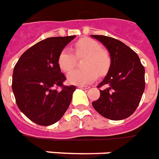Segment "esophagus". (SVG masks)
Here are the masks:
<instances>
[{
	"mask_svg": "<svg viewBox=\"0 0 159 159\" xmlns=\"http://www.w3.org/2000/svg\"><path fill=\"white\" fill-rule=\"evenodd\" d=\"M78 88H82L83 90H88L90 88V87L89 86H78Z\"/></svg>",
	"mask_w": 159,
	"mask_h": 159,
	"instance_id": "1",
	"label": "esophagus"
}]
</instances>
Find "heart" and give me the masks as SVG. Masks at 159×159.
Instances as JSON below:
<instances>
[{"label":"heart","mask_w":159,"mask_h":159,"mask_svg":"<svg viewBox=\"0 0 159 159\" xmlns=\"http://www.w3.org/2000/svg\"><path fill=\"white\" fill-rule=\"evenodd\" d=\"M75 55L68 49H64L57 58L58 66L65 72H70L77 64V58H84L83 70H75L68 75L67 79L71 84L84 85L94 82L98 73L107 74L111 66V57L102 45L95 40L84 37L74 44ZM76 57H75V56Z\"/></svg>","instance_id":"obj_1"}]
</instances>
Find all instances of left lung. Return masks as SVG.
Masks as SVG:
<instances>
[{
    "instance_id": "left-lung-1",
    "label": "left lung",
    "mask_w": 159,
    "mask_h": 159,
    "mask_svg": "<svg viewBox=\"0 0 159 159\" xmlns=\"http://www.w3.org/2000/svg\"><path fill=\"white\" fill-rule=\"evenodd\" d=\"M107 48L111 66L98 85L100 98L93 106L99 114L111 120H122L135 112L145 88V70L139 56L121 41L102 35H91Z\"/></svg>"
}]
</instances>
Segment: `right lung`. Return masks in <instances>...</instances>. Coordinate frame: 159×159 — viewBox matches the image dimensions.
<instances>
[{
	"label": "right lung",
	"instance_id": "add662e5",
	"mask_svg": "<svg viewBox=\"0 0 159 159\" xmlns=\"http://www.w3.org/2000/svg\"><path fill=\"white\" fill-rule=\"evenodd\" d=\"M76 36L44 39L20 56L12 75V91L20 111L33 123L49 126L68 108L76 87L64 86L57 58ZM58 87L61 90L57 89Z\"/></svg>",
	"mask_w": 159,
	"mask_h": 159
}]
</instances>
